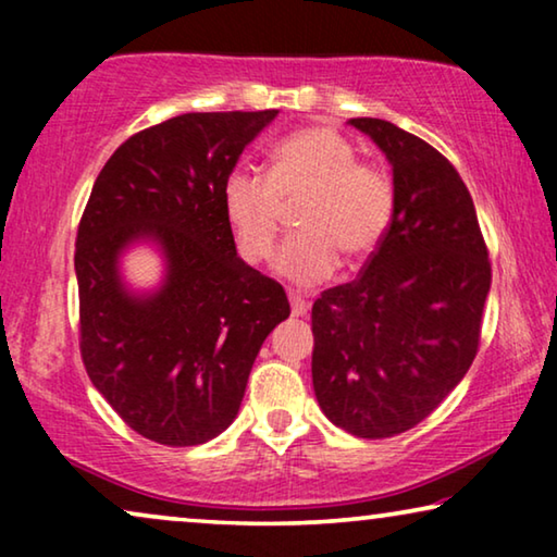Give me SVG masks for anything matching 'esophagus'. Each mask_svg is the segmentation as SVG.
Returning a JSON list of instances; mask_svg holds the SVG:
<instances>
[{
  "instance_id": "obj_1",
  "label": "esophagus",
  "mask_w": 557,
  "mask_h": 557,
  "mask_svg": "<svg viewBox=\"0 0 557 557\" xmlns=\"http://www.w3.org/2000/svg\"><path fill=\"white\" fill-rule=\"evenodd\" d=\"M288 301H292V314L294 317H304L309 311V301L304 299L301 294H294L292 292V294H288Z\"/></svg>"
}]
</instances>
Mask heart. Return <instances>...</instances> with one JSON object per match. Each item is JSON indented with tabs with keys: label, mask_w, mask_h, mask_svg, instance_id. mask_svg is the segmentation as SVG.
I'll return each mask as SVG.
<instances>
[{
	"label": "heart",
	"mask_w": 557,
	"mask_h": 557,
	"mask_svg": "<svg viewBox=\"0 0 557 557\" xmlns=\"http://www.w3.org/2000/svg\"><path fill=\"white\" fill-rule=\"evenodd\" d=\"M223 212L235 248L248 263L269 261L286 205L299 210L304 233L288 238L273 271L294 286L322 284L342 265L377 250L391 231L395 187L391 174L357 162L355 144L332 126H307L271 151L269 174L235 166L223 182Z\"/></svg>",
	"instance_id": "b5f03b06"
}]
</instances>
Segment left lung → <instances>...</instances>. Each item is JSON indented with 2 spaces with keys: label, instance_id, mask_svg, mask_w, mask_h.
<instances>
[{
  "label": "left lung",
  "instance_id": "obj_1",
  "mask_svg": "<svg viewBox=\"0 0 557 557\" xmlns=\"http://www.w3.org/2000/svg\"><path fill=\"white\" fill-rule=\"evenodd\" d=\"M393 166L391 231L360 276L311 307L319 408L391 438L438 408L474 362L492 284L474 202L448 159L383 119H349Z\"/></svg>",
  "mask_w": 557,
  "mask_h": 557
}]
</instances>
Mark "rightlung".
Segmentation results:
<instances>
[{
    "label": "right lung",
    "mask_w": 557,
    "mask_h": 557,
    "mask_svg": "<svg viewBox=\"0 0 557 557\" xmlns=\"http://www.w3.org/2000/svg\"><path fill=\"white\" fill-rule=\"evenodd\" d=\"M276 113H182L144 128L113 151L83 210V364L128 429L157 444L220 436L263 339L292 314L284 286L238 256L220 197ZM134 242H154L165 258L154 293H132L120 276Z\"/></svg>",
    "instance_id": "right-lung-1"
}]
</instances>
